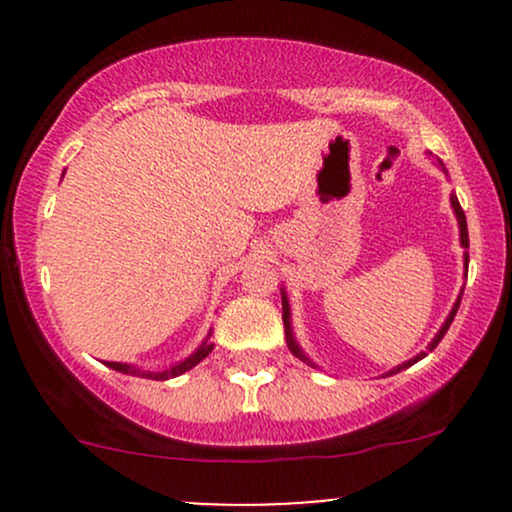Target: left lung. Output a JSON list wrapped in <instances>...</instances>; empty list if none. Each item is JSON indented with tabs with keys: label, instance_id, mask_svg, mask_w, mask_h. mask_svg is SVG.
Returning <instances> with one entry per match:
<instances>
[{
	"label": "left lung",
	"instance_id": "8db88e82",
	"mask_svg": "<svg viewBox=\"0 0 512 512\" xmlns=\"http://www.w3.org/2000/svg\"><path fill=\"white\" fill-rule=\"evenodd\" d=\"M440 166H443V163H440ZM450 204H452V211H455V216H457V223H460V243H462V248H469V233H467V216H464V211H462V207H460V202H457V197L455 195H450ZM467 262H469V255L467 252H464V267H467ZM460 301H462V296L457 298L455 301V305H452V310H450V315H448V320L443 322V327H440V332L436 334V337H433V342L428 344V351H433L438 346V342L440 339L445 337V332H448V327L452 325V320H455V315H457V308H460ZM281 305H284V327H286V344H289V349H291V354L293 356H298L301 358V361H305V363H310V366H315L313 361H310L308 356L303 354L301 351V346H298V342L296 339H293V330H291V308H289V298H286V293H284V289H281ZM426 356V351H421L419 356H414L411 358V361H404L402 366H397V368H392L390 370V375L392 373H402L404 368H409V366H414L416 361H421V358Z\"/></svg>",
	"mask_w": 512,
	"mask_h": 512
}]
</instances>
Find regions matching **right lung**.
Returning a JSON list of instances; mask_svg holds the SVG:
<instances>
[{
	"label": "right lung",
	"instance_id": "add662e5",
	"mask_svg": "<svg viewBox=\"0 0 512 512\" xmlns=\"http://www.w3.org/2000/svg\"><path fill=\"white\" fill-rule=\"evenodd\" d=\"M211 349H214V344L209 342V337L204 339L202 344L197 346L195 351H192L190 356L185 358V361L175 363V366H170L166 370H142V368H134V366H127V363H115V361H108L105 366L117 370V373H127V375H139V378H149V380H168V378H178V375L187 373L190 368H195L199 361H204L211 354Z\"/></svg>",
	"mask_w": 512,
	"mask_h": 512
}]
</instances>
